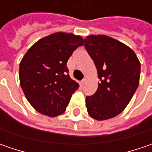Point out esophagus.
<instances>
[{"label":"esophagus","mask_w":152,"mask_h":152,"mask_svg":"<svg viewBox=\"0 0 152 152\" xmlns=\"http://www.w3.org/2000/svg\"><path fill=\"white\" fill-rule=\"evenodd\" d=\"M85 82H86V79H83V80H82V81H81V82H80V85H81V86H84V85H85Z\"/></svg>","instance_id":"34e87169"}]
</instances>
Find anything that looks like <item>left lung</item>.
<instances>
[{"label":"left lung","mask_w":152,"mask_h":152,"mask_svg":"<svg viewBox=\"0 0 152 152\" xmlns=\"http://www.w3.org/2000/svg\"><path fill=\"white\" fill-rule=\"evenodd\" d=\"M87 52L95 62L98 83L96 92L85 99L88 113L102 121L121 113L137 89L140 62L130 47L103 34L85 39Z\"/></svg>","instance_id":"left-lung-1"}]
</instances>
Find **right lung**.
<instances>
[{
    "instance_id": "add662e5",
    "label": "right lung",
    "mask_w": 152,
    "mask_h": 152,
    "mask_svg": "<svg viewBox=\"0 0 152 152\" xmlns=\"http://www.w3.org/2000/svg\"><path fill=\"white\" fill-rule=\"evenodd\" d=\"M84 39L72 33L57 32L39 39L19 64L22 90L39 113L54 118L63 113L79 85L70 78L67 61Z\"/></svg>"
}]
</instances>
